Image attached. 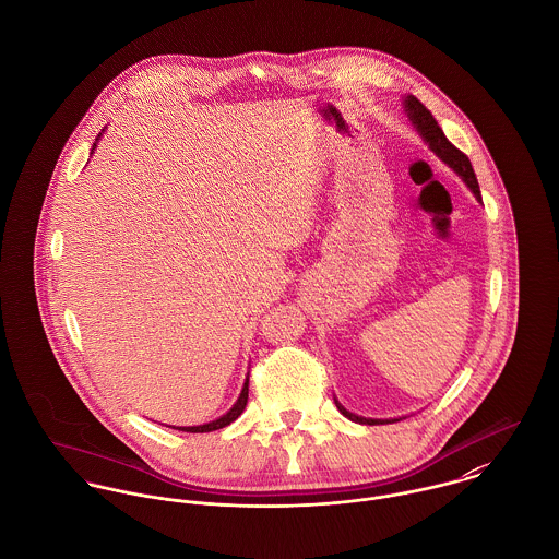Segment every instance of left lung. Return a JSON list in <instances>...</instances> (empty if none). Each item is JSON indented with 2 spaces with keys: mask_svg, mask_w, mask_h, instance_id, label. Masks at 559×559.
Returning a JSON list of instances; mask_svg holds the SVG:
<instances>
[{
  "mask_svg": "<svg viewBox=\"0 0 559 559\" xmlns=\"http://www.w3.org/2000/svg\"><path fill=\"white\" fill-rule=\"evenodd\" d=\"M404 111H406L411 124H413V127L417 129V133L421 135V140L430 146V151H432L439 159L445 160V163L465 180V185L474 191V195L481 202L478 178H476V171H474V167H472V160L445 138V133L441 131V127H439V122L435 120V116H432L415 96H411V94L404 98ZM335 404H337V408H340V413H342L344 417H348L350 421H357V424L374 426V424H392V421H399V419H370V417H359V415L346 411L337 400H335Z\"/></svg>",
  "mask_w": 559,
  "mask_h": 559,
  "instance_id": "8db88e82",
  "label": "left lung"
}]
</instances>
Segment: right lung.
Wrapping results in <instances>:
<instances>
[{"instance_id":"obj_1","label":"right lung","mask_w":559,"mask_h":559,"mask_svg":"<svg viewBox=\"0 0 559 559\" xmlns=\"http://www.w3.org/2000/svg\"><path fill=\"white\" fill-rule=\"evenodd\" d=\"M98 138H100V133H98ZM98 138H96V140H98ZM94 146H96V142H94ZM94 146H92V153H94ZM247 394H249V379H245V385H242V392H240L239 400L235 402V406H233L226 415H222V417H219V419H215V421L202 424V426H180L178 430H182V432H211V430H219V428H224V426L233 424V421L239 417L240 413L245 411Z\"/></svg>"}]
</instances>
